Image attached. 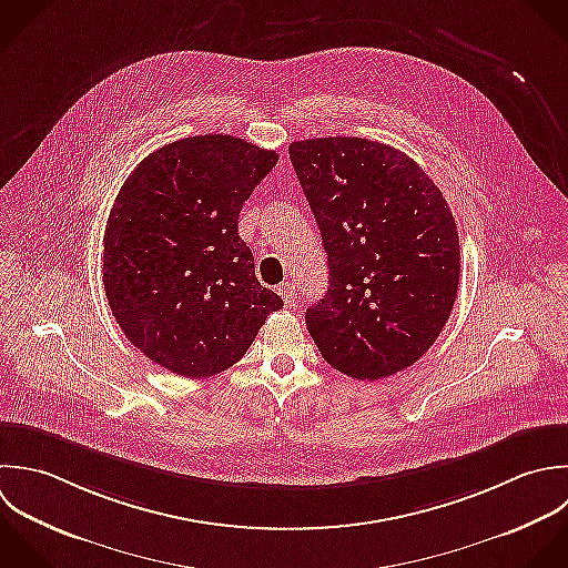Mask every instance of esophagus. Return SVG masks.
<instances>
[{"label": "esophagus", "instance_id": "34e87169", "mask_svg": "<svg viewBox=\"0 0 568 568\" xmlns=\"http://www.w3.org/2000/svg\"><path fill=\"white\" fill-rule=\"evenodd\" d=\"M278 294H281V298L285 301V307H292L294 305V298H296V290H294V285L292 283H281L278 285Z\"/></svg>", "mask_w": 568, "mask_h": 568}]
</instances>
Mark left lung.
Wrapping results in <instances>:
<instances>
[{
    "label": "left lung",
    "instance_id": "8db88e82",
    "mask_svg": "<svg viewBox=\"0 0 568 568\" xmlns=\"http://www.w3.org/2000/svg\"><path fill=\"white\" fill-rule=\"evenodd\" d=\"M290 159L329 263L305 312L323 358L378 381L414 365L452 316L460 241L443 192L405 152L361 139L294 141Z\"/></svg>",
    "mask_w": 568,
    "mask_h": 568
}]
</instances>
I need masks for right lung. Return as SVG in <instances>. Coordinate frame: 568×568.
Wrapping results in <instances>:
<instances>
[{"mask_svg": "<svg viewBox=\"0 0 568 568\" xmlns=\"http://www.w3.org/2000/svg\"><path fill=\"white\" fill-rule=\"evenodd\" d=\"M278 154L199 134L148 154L103 234V290L125 338L152 363L205 378L239 363L283 301L254 274L239 214Z\"/></svg>", "mask_w": 568, "mask_h": 568, "instance_id": "obj_1", "label": "right lung"}]
</instances>
